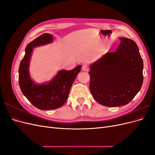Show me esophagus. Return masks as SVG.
Returning <instances> with one entry per match:
<instances>
[{
	"instance_id": "1",
	"label": "esophagus",
	"mask_w": 155,
	"mask_h": 155,
	"mask_svg": "<svg viewBox=\"0 0 155 155\" xmlns=\"http://www.w3.org/2000/svg\"><path fill=\"white\" fill-rule=\"evenodd\" d=\"M82 70L83 71H88V67L87 64H84L82 67Z\"/></svg>"
}]
</instances>
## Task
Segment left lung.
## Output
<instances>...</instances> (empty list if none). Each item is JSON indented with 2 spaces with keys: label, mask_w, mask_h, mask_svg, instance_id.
I'll return each mask as SVG.
<instances>
[{
  "label": "left lung",
  "mask_w": 155,
  "mask_h": 155,
  "mask_svg": "<svg viewBox=\"0 0 155 155\" xmlns=\"http://www.w3.org/2000/svg\"><path fill=\"white\" fill-rule=\"evenodd\" d=\"M114 52H107L90 65V90L94 100L102 105H125L141 88L143 60L137 45L121 37Z\"/></svg>",
  "instance_id": "1"
}]
</instances>
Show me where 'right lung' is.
<instances>
[{"mask_svg": "<svg viewBox=\"0 0 155 155\" xmlns=\"http://www.w3.org/2000/svg\"><path fill=\"white\" fill-rule=\"evenodd\" d=\"M53 41V35L45 34L26 46L25 55L18 68V83L23 94L31 104L41 110H54L63 106L67 101L69 91L81 65L71 70H60L48 83H35L29 72V64L34 48L49 44Z\"/></svg>", "mask_w": 155, "mask_h": 155, "instance_id": "right-lung-1", "label": "right lung"}]
</instances>
